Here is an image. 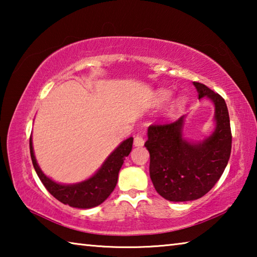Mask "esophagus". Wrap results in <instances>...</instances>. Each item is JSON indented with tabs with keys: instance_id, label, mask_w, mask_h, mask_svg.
I'll use <instances>...</instances> for the list:
<instances>
[{
	"instance_id": "34e87169",
	"label": "esophagus",
	"mask_w": 257,
	"mask_h": 257,
	"mask_svg": "<svg viewBox=\"0 0 257 257\" xmlns=\"http://www.w3.org/2000/svg\"><path fill=\"white\" fill-rule=\"evenodd\" d=\"M144 138H143L142 136H139V135H137V136H135L134 138V145L137 146V147H142L143 145H144Z\"/></svg>"
}]
</instances>
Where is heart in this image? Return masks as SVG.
I'll return each mask as SVG.
<instances>
[{"label":"heart","instance_id":"1","mask_svg":"<svg viewBox=\"0 0 257 257\" xmlns=\"http://www.w3.org/2000/svg\"><path fill=\"white\" fill-rule=\"evenodd\" d=\"M170 96H171V94L169 92H162L160 95V97H161V99H162V101H167V99L170 98Z\"/></svg>","mask_w":257,"mask_h":257}]
</instances>
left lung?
<instances>
[{
	"label": "left lung",
	"instance_id": "1",
	"mask_svg": "<svg viewBox=\"0 0 257 257\" xmlns=\"http://www.w3.org/2000/svg\"><path fill=\"white\" fill-rule=\"evenodd\" d=\"M194 85L198 98L206 96L214 103V133L203 143L191 144L181 136L184 116L151 124L147 132L152 182L161 196L171 202L203 197L222 176L231 153V128L223 97L201 82Z\"/></svg>",
	"mask_w": 257,
	"mask_h": 257
}]
</instances>
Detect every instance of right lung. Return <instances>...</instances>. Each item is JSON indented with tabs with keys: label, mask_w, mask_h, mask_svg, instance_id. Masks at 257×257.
<instances>
[{
	"label": "right lung",
	"mask_w": 257,
	"mask_h": 257,
	"mask_svg": "<svg viewBox=\"0 0 257 257\" xmlns=\"http://www.w3.org/2000/svg\"><path fill=\"white\" fill-rule=\"evenodd\" d=\"M133 137L125 139L114 152L108 156L101 169L89 178L76 185H60L47 178L38 167L33 151L32 137L29 139L30 156L33 165L42 184L49 193L61 203L78 208H90L102 204L110 196L118 182V175L122 167L125 156H128L133 149Z\"/></svg>",
	"instance_id": "add662e5"
}]
</instances>
